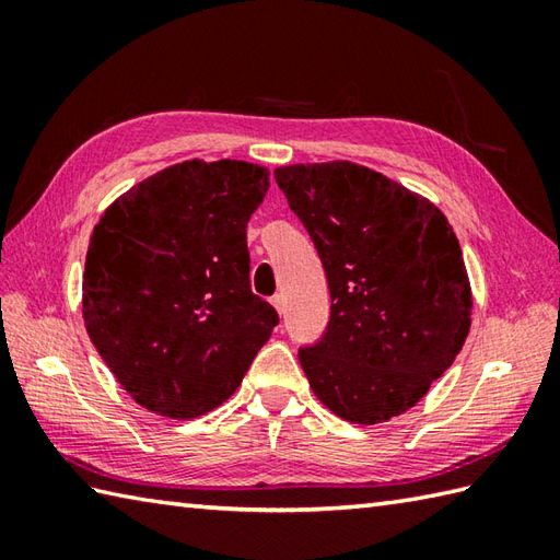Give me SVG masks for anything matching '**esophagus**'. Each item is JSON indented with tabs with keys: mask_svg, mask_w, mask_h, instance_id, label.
Returning <instances> with one entry per match:
<instances>
[{
	"mask_svg": "<svg viewBox=\"0 0 560 560\" xmlns=\"http://www.w3.org/2000/svg\"><path fill=\"white\" fill-rule=\"evenodd\" d=\"M283 303H287V301H283V293H277V295H273V299H271V305L277 307L279 315L283 313Z\"/></svg>",
	"mask_w": 560,
	"mask_h": 560,
	"instance_id": "34e87169",
	"label": "esophagus"
}]
</instances>
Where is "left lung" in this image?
Returning <instances> with one entry per match:
<instances>
[{
    "label": "left lung",
    "instance_id": "left-lung-1",
    "mask_svg": "<svg viewBox=\"0 0 560 560\" xmlns=\"http://www.w3.org/2000/svg\"><path fill=\"white\" fill-rule=\"evenodd\" d=\"M327 273L329 323L299 349L317 399L351 423L419 401L462 351L471 291L455 231L431 201L365 165L273 171Z\"/></svg>",
    "mask_w": 560,
    "mask_h": 560
}]
</instances>
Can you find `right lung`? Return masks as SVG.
Instances as JSON below:
<instances>
[{
  "instance_id": "add662e5",
  "label": "right lung",
  "mask_w": 560,
  "mask_h": 560,
  "mask_svg": "<svg viewBox=\"0 0 560 560\" xmlns=\"http://www.w3.org/2000/svg\"><path fill=\"white\" fill-rule=\"evenodd\" d=\"M267 189L261 165L185 161L129 189L93 229L83 323L149 411L217 409L279 325L249 289L247 221Z\"/></svg>"
}]
</instances>
